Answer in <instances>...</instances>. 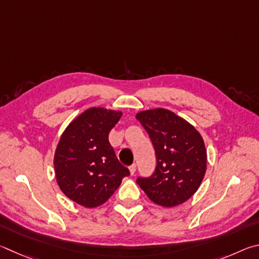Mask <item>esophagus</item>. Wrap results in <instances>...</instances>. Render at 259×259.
I'll list each match as a JSON object with an SVG mask.
<instances>
[{"mask_svg":"<svg viewBox=\"0 0 259 259\" xmlns=\"http://www.w3.org/2000/svg\"><path fill=\"white\" fill-rule=\"evenodd\" d=\"M135 170H137V165H135V164L131 165V166H130V173H131V175H134Z\"/></svg>","mask_w":259,"mask_h":259,"instance_id":"1","label":"esophagus"}]
</instances>
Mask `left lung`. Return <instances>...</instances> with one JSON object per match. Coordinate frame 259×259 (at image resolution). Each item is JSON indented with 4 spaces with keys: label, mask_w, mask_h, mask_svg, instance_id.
<instances>
[{
    "label": "left lung",
    "mask_w": 259,
    "mask_h": 259,
    "mask_svg": "<svg viewBox=\"0 0 259 259\" xmlns=\"http://www.w3.org/2000/svg\"><path fill=\"white\" fill-rule=\"evenodd\" d=\"M156 151L157 166L150 178H139L151 201L174 207L191 198L207 168V151L200 133L182 117L157 108L137 113Z\"/></svg>",
    "instance_id": "obj_1"
}]
</instances>
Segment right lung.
I'll use <instances>...</instances> for the list:
<instances>
[{
  "label": "right lung",
  "instance_id": "add662e5",
  "mask_svg": "<svg viewBox=\"0 0 259 259\" xmlns=\"http://www.w3.org/2000/svg\"><path fill=\"white\" fill-rule=\"evenodd\" d=\"M121 115L90 108L67 126L59 140L53 159L57 182L63 194L80 206H101L130 175L108 140Z\"/></svg>",
  "mask_w": 259,
  "mask_h": 259
}]
</instances>
